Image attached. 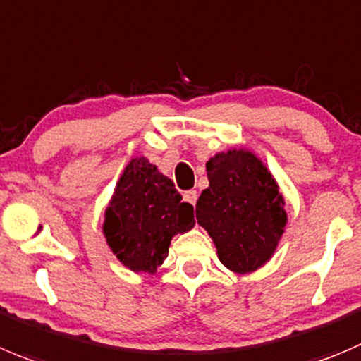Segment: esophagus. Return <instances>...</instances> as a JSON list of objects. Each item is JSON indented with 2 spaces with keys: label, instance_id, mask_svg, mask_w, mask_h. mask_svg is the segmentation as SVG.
Wrapping results in <instances>:
<instances>
[{
  "label": "esophagus",
  "instance_id": "1",
  "mask_svg": "<svg viewBox=\"0 0 361 361\" xmlns=\"http://www.w3.org/2000/svg\"><path fill=\"white\" fill-rule=\"evenodd\" d=\"M197 198H198V195H197V191H195V190H190V191H186V193H184V200H186L188 204H191V205L197 204Z\"/></svg>",
  "mask_w": 361,
  "mask_h": 361
}]
</instances>
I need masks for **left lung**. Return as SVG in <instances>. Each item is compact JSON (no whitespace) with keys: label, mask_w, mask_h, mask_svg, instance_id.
<instances>
[{"label":"left lung","mask_w":361,"mask_h":361,"mask_svg":"<svg viewBox=\"0 0 361 361\" xmlns=\"http://www.w3.org/2000/svg\"><path fill=\"white\" fill-rule=\"evenodd\" d=\"M209 188L197 202L198 225L207 230L218 259L235 274L269 262L286 232V198L255 152L230 149L205 163Z\"/></svg>","instance_id":"left-lung-1"}]
</instances>
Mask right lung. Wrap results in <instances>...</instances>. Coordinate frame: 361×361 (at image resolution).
Instances as JSON below:
<instances>
[{
  "mask_svg": "<svg viewBox=\"0 0 361 361\" xmlns=\"http://www.w3.org/2000/svg\"><path fill=\"white\" fill-rule=\"evenodd\" d=\"M195 226L193 205L145 156L123 168L104 211L102 234L113 255L133 273H156L171 239Z\"/></svg>",
  "mask_w": 361,
  "mask_h": 361,
  "instance_id": "add662e5",
  "label": "right lung"
}]
</instances>
